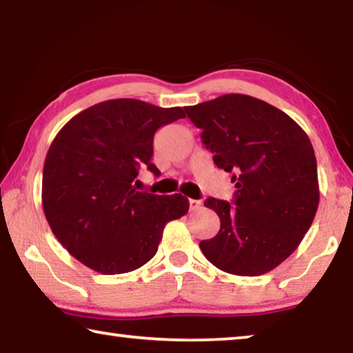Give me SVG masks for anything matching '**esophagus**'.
Masks as SVG:
<instances>
[{
	"label": "esophagus",
	"instance_id": "esophagus-1",
	"mask_svg": "<svg viewBox=\"0 0 353 353\" xmlns=\"http://www.w3.org/2000/svg\"><path fill=\"white\" fill-rule=\"evenodd\" d=\"M188 204H190V210H198V208H201V201L190 199Z\"/></svg>",
	"mask_w": 353,
	"mask_h": 353
}]
</instances>
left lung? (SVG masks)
Here are the masks:
<instances>
[{
    "instance_id": "obj_1",
    "label": "left lung",
    "mask_w": 353,
    "mask_h": 353,
    "mask_svg": "<svg viewBox=\"0 0 353 353\" xmlns=\"http://www.w3.org/2000/svg\"><path fill=\"white\" fill-rule=\"evenodd\" d=\"M218 168L232 172L234 205L208 198L216 236L205 259L234 276L272 271L294 252L319 205L318 165L308 135L277 107L240 93L185 107Z\"/></svg>"
}]
</instances>
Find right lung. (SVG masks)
I'll return each mask as SVG.
<instances>
[{"label":"right lung","instance_id":"1","mask_svg":"<svg viewBox=\"0 0 353 353\" xmlns=\"http://www.w3.org/2000/svg\"><path fill=\"white\" fill-rule=\"evenodd\" d=\"M185 118L182 107L109 99L73 117L48 149L41 205L68 252L105 276L139 270L152 259L166 223L187 214L182 194L137 191L140 165L151 163L154 134Z\"/></svg>","mask_w":353,"mask_h":353}]
</instances>
